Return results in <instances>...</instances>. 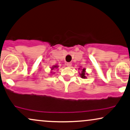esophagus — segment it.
<instances>
[{"label": "esophagus", "instance_id": "obj_1", "mask_svg": "<svg viewBox=\"0 0 130 130\" xmlns=\"http://www.w3.org/2000/svg\"><path fill=\"white\" fill-rule=\"evenodd\" d=\"M66 66L68 67H70L72 66V62H67Z\"/></svg>", "mask_w": 130, "mask_h": 130}]
</instances>
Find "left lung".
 <instances>
[{
  "label": "left lung",
  "mask_w": 130,
  "mask_h": 130,
  "mask_svg": "<svg viewBox=\"0 0 130 130\" xmlns=\"http://www.w3.org/2000/svg\"><path fill=\"white\" fill-rule=\"evenodd\" d=\"M79 69H80V68H79ZM86 75H87L88 74L87 73H86V69H85V68L83 69L82 71H81V73H79L80 76H81V77L82 78H83V79H85V78H87V76H86Z\"/></svg>",
  "instance_id": "obj_1"
}]
</instances>
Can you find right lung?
<instances>
[{"label":"right lung","instance_id":"1","mask_svg":"<svg viewBox=\"0 0 130 130\" xmlns=\"http://www.w3.org/2000/svg\"><path fill=\"white\" fill-rule=\"evenodd\" d=\"M57 68H58V66L57 65L54 66H52V69H51V70H54V69H57Z\"/></svg>","mask_w":130,"mask_h":130}]
</instances>
